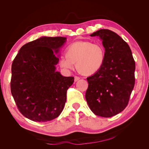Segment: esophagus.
I'll use <instances>...</instances> for the list:
<instances>
[{"instance_id": "esophagus-1", "label": "esophagus", "mask_w": 149, "mask_h": 149, "mask_svg": "<svg viewBox=\"0 0 149 149\" xmlns=\"http://www.w3.org/2000/svg\"><path fill=\"white\" fill-rule=\"evenodd\" d=\"M79 79H80V78L79 77V76H74V81L75 82L78 81L79 80Z\"/></svg>"}]
</instances>
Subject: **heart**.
Returning a JSON list of instances; mask_svg holds the SVG:
<instances>
[{
    "instance_id": "heart-1",
    "label": "heart",
    "mask_w": 149,
    "mask_h": 149,
    "mask_svg": "<svg viewBox=\"0 0 149 149\" xmlns=\"http://www.w3.org/2000/svg\"><path fill=\"white\" fill-rule=\"evenodd\" d=\"M106 51L102 44L90 41H78L66 49V56H61L59 63L66 69H73L74 63L80 73L92 75L100 70L105 61Z\"/></svg>"
}]
</instances>
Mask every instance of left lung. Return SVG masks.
I'll list each match as a JSON object with an SVG mask.
<instances>
[{"mask_svg":"<svg viewBox=\"0 0 149 149\" xmlns=\"http://www.w3.org/2000/svg\"><path fill=\"white\" fill-rule=\"evenodd\" d=\"M90 36L102 40L106 57L100 70L87 78L86 100L94 114L111 118L128 104L135 84L136 63L128 44L114 31L101 29Z\"/></svg>","mask_w":149,"mask_h":149,"instance_id":"1","label":"left lung"}]
</instances>
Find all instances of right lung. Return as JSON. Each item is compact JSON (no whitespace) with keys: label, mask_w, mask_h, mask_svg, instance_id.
Listing matches in <instances>:
<instances>
[{"label":"right lung","mask_w":149,"mask_h":149,"mask_svg":"<svg viewBox=\"0 0 149 149\" xmlns=\"http://www.w3.org/2000/svg\"><path fill=\"white\" fill-rule=\"evenodd\" d=\"M65 37H43L22 46L12 65L11 93L25 118L45 123L60 116L74 77L55 71L57 53Z\"/></svg>","instance_id":"right-lung-1"}]
</instances>
